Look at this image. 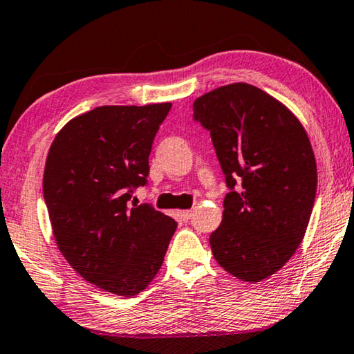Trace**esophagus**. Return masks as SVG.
<instances>
[{"label":"esophagus","mask_w":354,"mask_h":354,"mask_svg":"<svg viewBox=\"0 0 354 354\" xmlns=\"http://www.w3.org/2000/svg\"><path fill=\"white\" fill-rule=\"evenodd\" d=\"M177 215L180 216L182 221H188L189 218H192V210H178Z\"/></svg>","instance_id":"1"}]
</instances>
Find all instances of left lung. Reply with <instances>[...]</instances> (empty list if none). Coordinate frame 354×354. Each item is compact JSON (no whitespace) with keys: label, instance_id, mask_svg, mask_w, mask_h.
<instances>
[{"label":"left lung","instance_id":"obj_1","mask_svg":"<svg viewBox=\"0 0 354 354\" xmlns=\"http://www.w3.org/2000/svg\"><path fill=\"white\" fill-rule=\"evenodd\" d=\"M193 118L210 131L230 188L212 253L237 279H268L295 254L312 215L317 161L306 129L280 101L243 82L198 97Z\"/></svg>","mask_w":354,"mask_h":354}]
</instances>
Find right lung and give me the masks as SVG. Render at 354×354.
<instances>
[{
  "mask_svg": "<svg viewBox=\"0 0 354 354\" xmlns=\"http://www.w3.org/2000/svg\"><path fill=\"white\" fill-rule=\"evenodd\" d=\"M171 102L101 106L64 124L48 150L44 201L59 252L86 281L122 297L158 274L177 223L133 204Z\"/></svg>",
  "mask_w": 354,
  "mask_h": 354,
  "instance_id": "1",
  "label": "right lung"
}]
</instances>
